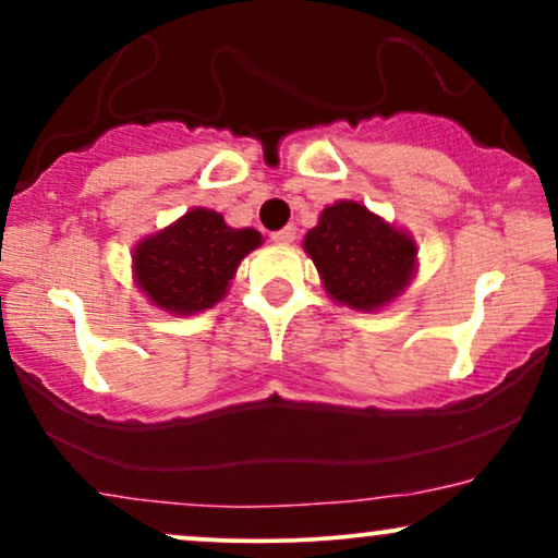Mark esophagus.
<instances>
[{"mask_svg":"<svg viewBox=\"0 0 558 558\" xmlns=\"http://www.w3.org/2000/svg\"><path fill=\"white\" fill-rule=\"evenodd\" d=\"M272 241L283 243V246L293 243V241H296V226H286L283 230H278V233H272Z\"/></svg>","mask_w":558,"mask_h":558,"instance_id":"34e87169","label":"esophagus"}]
</instances>
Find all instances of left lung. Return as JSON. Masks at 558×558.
I'll list each match as a JSON object with an SVG mask.
<instances>
[{
    "label": "left lung",
    "mask_w": 558,
    "mask_h": 558,
    "mask_svg": "<svg viewBox=\"0 0 558 558\" xmlns=\"http://www.w3.org/2000/svg\"><path fill=\"white\" fill-rule=\"evenodd\" d=\"M325 293L356 312H380L407 291L417 275V241L412 233L369 213L351 198L328 204L304 235Z\"/></svg>",
    "instance_id": "obj_1"
}]
</instances>
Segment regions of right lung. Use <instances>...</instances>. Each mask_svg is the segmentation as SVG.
I'll list each match as a JSON object with an SVG mask.
<instances>
[{
  "mask_svg": "<svg viewBox=\"0 0 558 558\" xmlns=\"http://www.w3.org/2000/svg\"><path fill=\"white\" fill-rule=\"evenodd\" d=\"M259 246V230L230 228L215 209L194 207L133 246V280L157 310L189 317L226 299L241 259Z\"/></svg>",
  "mask_w": 558,
  "mask_h": 558,
  "instance_id": "add662e5",
  "label": "right lung"
}]
</instances>
